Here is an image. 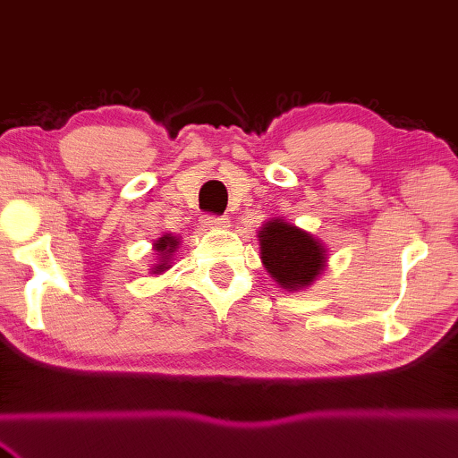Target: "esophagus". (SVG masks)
<instances>
[{
  "instance_id": "obj_1",
  "label": "esophagus",
  "mask_w": 458,
  "mask_h": 458,
  "mask_svg": "<svg viewBox=\"0 0 458 458\" xmlns=\"http://www.w3.org/2000/svg\"><path fill=\"white\" fill-rule=\"evenodd\" d=\"M227 216H223V215H211V213H207V215H203L200 216V225H203V227H207V229H213V227H227Z\"/></svg>"
}]
</instances>
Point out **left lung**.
Wrapping results in <instances>:
<instances>
[{"instance_id":"1","label":"left lung","mask_w":458,"mask_h":458,"mask_svg":"<svg viewBox=\"0 0 458 458\" xmlns=\"http://www.w3.org/2000/svg\"><path fill=\"white\" fill-rule=\"evenodd\" d=\"M261 261L285 290L310 285L324 269L326 251L306 231L282 219L269 221L259 233Z\"/></svg>"}]
</instances>
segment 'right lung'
Masks as SVG:
<instances>
[{
    "label": "right lung",
    "mask_w": 458,
    "mask_h": 458,
    "mask_svg": "<svg viewBox=\"0 0 458 458\" xmlns=\"http://www.w3.org/2000/svg\"><path fill=\"white\" fill-rule=\"evenodd\" d=\"M157 245V253H158V258H160V263H157L155 266V274H158V271H165V269H168V258H171L173 255V251L176 250V245H179V242H176L174 237H168V235H165V237H160L158 239V243H155Z\"/></svg>",
    "instance_id": "add662e5"
}]
</instances>
